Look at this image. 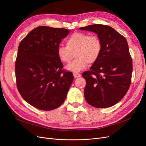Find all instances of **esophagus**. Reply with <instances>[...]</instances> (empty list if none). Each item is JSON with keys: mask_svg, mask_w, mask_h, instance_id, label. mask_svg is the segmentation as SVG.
<instances>
[{"mask_svg": "<svg viewBox=\"0 0 146 146\" xmlns=\"http://www.w3.org/2000/svg\"><path fill=\"white\" fill-rule=\"evenodd\" d=\"M73 75H74V78H78V77H81V75H80V74L77 73V72H74Z\"/></svg>", "mask_w": 146, "mask_h": 146, "instance_id": "esophagus-1", "label": "esophagus"}]
</instances>
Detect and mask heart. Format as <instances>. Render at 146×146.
Instances as JSON below:
<instances>
[{
	"instance_id": "obj_1",
	"label": "heart",
	"mask_w": 146,
	"mask_h": 146,
	"mask_svg": "<svg viewBox=\"0 0 146 146\" xmlns=\"http://www.w3.org/2000/svg\"><path fill=\"white\" fill-rule=\"evenodd\" d=\"M66 46H59L57 55L64 63H69L74 56L75 59L66 69L77 72L85 69L89 64H93L98 60L102 50V43L96 35H89L86 33L76 32L67 38Z\"/></svg>"
}]
</instances>
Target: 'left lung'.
Returning <instances> with one entry per match:
<instances>
[{"instance_id":"left-lung-1","label":"left lung","mask_w":146,"mask_h":146,"mask_svg":"<svg viewBox=\"0 0 146 146\" xmlns=\"http://www.w3.org/2000/svg\"><path fill=\"white\" fill-rule=\"evenodd\" d=\"M98 35L102 43L98 60L82 74L84 95L92 107L108 108L125 96L131 83L132 59L126 39L111 27L94 24L79 29Z\"/></svg>"}]
</instances>
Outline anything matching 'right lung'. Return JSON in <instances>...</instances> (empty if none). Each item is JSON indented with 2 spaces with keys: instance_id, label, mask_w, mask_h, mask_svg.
Masks as SVG:
<instances>
[{
  "instance_id": "1",
  "label": "right lung",
  "mask_w": 146,
  "mask_h": 146,
  "mask_svg": "<svg viewBox=\"0 0 146 146\" xmlns=\"http://www.w3.org/2000/svg\"><path fill=\"white\" fill-rule=\"evenodd\" d=\"M70 31L39 26L20 42L15 63L17 88L35 108L50 111L64 102L74 76L64 71L57 48Z\"/></svg>"
}]
</instances>
